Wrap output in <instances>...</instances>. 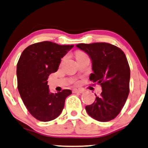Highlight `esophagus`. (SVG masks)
Wrapping results in <instances>:
<instances>
[{
	"label": "esophagus",
	"mask_w": 148,
	"mask_h": 148,
	"mask_svg": "<svg viewBox=\"0 0 148 148\" xmlns=\"http://www.w3.org/2000/svg\"><path fill=\"white\" fill-rule=\"evenodd\" d=\"M85 90L84 89H74L72 90L73 93H83Z\"/></svg>",
	"instance_id": "1"
}]
</instances>
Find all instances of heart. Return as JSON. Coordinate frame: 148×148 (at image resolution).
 <instances>
[{
    "mask_svg": "<svg viewBox=\"0 0 148 148\" xmlns=\"http://www.w3.org/2000/svg\"><path fill=\"white\" fill-rule=\"evenodd\" d=\"M84 55H85V54L83 52L78 51V52L76 53V57H80V56Z\"/></svg>",
    "mask_w": 148,
    "mask_h": 148,
    "instance_id": "b5f03b06",
    "label": "heart"
}]
</instances>
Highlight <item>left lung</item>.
I'll return each instance as SVG.
<instances>
[{"instance_id": "1", "label": "left lung", "mask_w": 148, "mask_h": 148, "mask_svg": "<svg viewBox=\"0 0 148 148\" xmlns=\"http://www.w3.org/2000/svg\"><path fill=\"white\" fill-rule=\"evenodd\" d=\"M76 47L90 57L93 72L89 79L100 85L102 90L92 104L85 106L86 111L99 121L115 119L130 91V70L124 52L114 45L103 42L78 44Z\"/></svg>"}]
</instances>
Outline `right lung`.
<instances>
[{
	"instance_id": "1",
	"label": "right lung",
	"mask_w": 148,
	"mask_h": 148,
	"mask_svg": "<svg viewBox=\"0 0 148 148\" xmlns=\"http://www.w3.org/2000/svg\"><path fill=\"white\" fill-rule=\"evenodd\" d=\"M73 47L46 41L30 45L20 55L16 71L18 89L24 105L37 120L57 118L63 111L65 98L72 93L70 89L50 93L47 80Z\"/></svg>"
}]
</instances>
